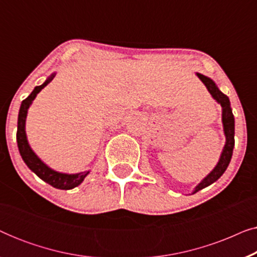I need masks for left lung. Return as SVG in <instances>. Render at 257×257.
Masks as SVG:
<instances>
[{"mask_svg":"<svg viewBox=\"0 0 257 257\" xmlns=\"http://www.w3.org/2000/svg\"><path fill=\"white\" fill-rule=\"evenodd\" d=\"M196 76H198L200 80L205 84L207 90H208L209 93L212 94V97L221 105V107H222V124H223L224 136H226V144H224L222 152H221L219 163L216 164V166L213 168V171L210 172L206 178L202 179L201 182H200V184L194 188V191H193L192 194L199 192L200 189L207 187V186L212 185L213 182H215L217 179L224 173V171L227 170L228 165L230 163L231 156H233V149L235 144V140H234L235 120H234L233 112H231L229 98H228L224 93L221 92L216 84L214 83L209 77H206L198 72H196Z\"/></svg>","mask_w":257,"mask_h":257,"instance_id":"1","label":"left lung"}]
</instances>
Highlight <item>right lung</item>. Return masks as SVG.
Returning <instances> with one entry per match:
<instances>
[{
	"mask_svg": "<svg viewBox=\"0 0 257 257\" xmlns=\"http://www.w3.org/2000/svg\"><path fill=\"white\" fill-rule=\"evenodd\" d=\"M56 73H52V75L49 77V78L45 80L42 85L35 87L33 92H31L29 96L22 101V104H21L20 112H19V120H17V135H16L17 146H19L20 154L21 157H22L23 161L26 163L27 166L37 175L38 178L47 182V184L51 185L52 187L55 188L72 189L82 184L86 175L90 173V171L80 172V173H75V174H68V173H61V172L52 170V168L49 167L48 165H45L43 161L36 156V153L31 150L29 143H28L27 133H26V120H27L28 108H29L30 105L33 104L34 99L36 98L37 94L40 93V91L42 89H44V87L47 86L52 79H54Z\"/></svg>",
	"mask_w": 257,
	"mask_h": 257,
	"instance_id": "add662e5",
	"label": "right lung"
}]
</instances>
